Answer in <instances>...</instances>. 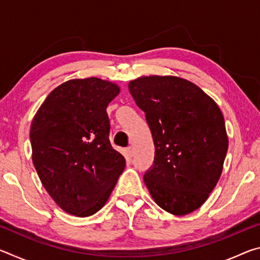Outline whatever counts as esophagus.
I'll list each match as a JSON object with an SVG mask.
<instances>
[{
	"label": "esophagus",
	"instance_id": "esophagus-1",
	"mask_svg": "<svg viewBox=\"0 0 260 260\" xmlns=\"http://www.w3.org/2000/svg\"><path fill=\"white\" fill-rule=\"evenodd\" d=\"M126 155L128 156L129 158L133 157V156H134V150H133V148H132V147L126 148Z\"/></svg>",
	"mask_w": 260,
	"mask_h": 260
}]
</instances>
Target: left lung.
Returning a JSON list of instances; mask_svg holds the SVG:
<instances>
[{"label":"left lung","instance_id":"8db88e82","mask_svg":"<svg viewBox=\"0 0 260 260\" xmlns=\"http://www.w3.org/2000/svg\"><path fill=\"white\" fill-rule=\"evenodd\" d=\"M128 89L155 144L153 164L143 177L149 192L167 212H192L222 172L228 138L221 111L200 87L178 77H142Z\"/></svg>","mask_w":260,"mask_h":260}]
</instances>
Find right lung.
<instances>
[{
  "label": "right lung",
  "instance_id": "add662e5",
  "mask_svg": "<svg viewBox=\"0 0 260 260\" xmlns=\"http://www.w3.org/2000/svg\"><path fill=\"white\" fill-rule=\"evenodd\" d=\"M119 87L99 78L73 79L47 96L30 125L32 159L60 209L88 217L107 203L126 161L109 140L107 107Z\"/></svg>",
  "mask_w": 260,
  "mask_h": 260
}]
</instances>
